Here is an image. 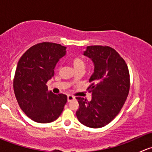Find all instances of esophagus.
Wrapping results in <instances>:
<instances>
[{
  "instance_id": "1",
  "label": "esophagus",
  "mask_w": 152,
  "mask_h": 152,
  "mask_svg": "<svg viewBox=\"0 0 152 152\" xmlns=\"http://www.w3.org/2000/svg\"><path fill=\"white\" fill-rule=\"evenodd\" d=\"M73 99H75L74 96H71V95H68V96H67V102H71V101H73Z\"/></svg>"
}]
</instances>
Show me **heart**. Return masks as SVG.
<instances>
[{
  "mask_svg": "<svg viewBox=\"0 0 152 152\" xmlns=\"http://www.w3.org/2000/svg\"><path fill=\"white\" fill-rule=\"evenodd\" d=\"M71 64L73 65L74 70H78V69H84L85 70V63L82 59L79 57H74L71 59Z\"/></svg>",
  "mask_w": 152,
  "mask_h": 152,
  "instance_id": "b5f03b06",
  "label": "heart"
}]
</instances>
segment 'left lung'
<instances>
[{
    "label": "left lung",
    "mask_w": 152,
    "mask_h": 152,
    "mask_svg": "<svg viewBox=\"0 0 152 152\" xmlns=\"http://www.w3.org/2000/svg\"><path fill=\"white\" fill-rule=\"evenodd\" d=\"M83 55L94 65V72L87 88L92 99L87 102L77 97L76 117L80 123L90 128H101L115 118L125 103L129 91L128 67L123 58L112 48L87 46Z\"/></svg>",
    "instance_id": "obj_1"
}]
</instances>
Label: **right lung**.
Instances as JSON below:
<instances>
[{
  "instance_id": "1",
  "label": "right lung",
  "mask_w": 152,
  "mask_h": 152,
  "mask_svg": "<svg viewBox=\"0 0 152 152\" xmlns=\"http://www.w3.org/2000/svg\"><path fill=\"white\" fill-rule=\"evenodd\" d=\"M65 54L66 47L42 42L31 47L18 62L13 82L15 97L21 110L34 121L50 123L63 111L67 96L48 91L46 83Z\"/></svg>"
}]
</instances>
